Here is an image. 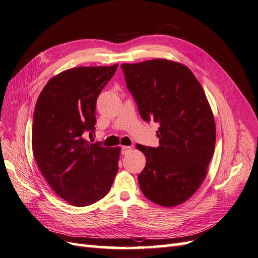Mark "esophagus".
<instances>
[{
  "mask_svg": "<svg viewBox=\"0 0 258 258\" xmlns=\"http://www.w3.org/2000/svg\"><path fill=\"white\" fill-rule=\"evenodd\" d=\"M131 150H132V147H130V146H124V147H121L120 153H121L122 155H126V154H128Z\"/></svg>",
  "mask_w": 258,
  "mask_h": 258,
  "instance_id": "1",
  "label": "esophagus"
}]
</instances>
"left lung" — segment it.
<instances>
[{
  "label": "left lung",
  "instance_id": "left-lung-1",
  "mask_svg": "<svg viewBox=\"0 0 258 258\" xmlns=\"http://www.w3.org/2000/svg\"><path fill=\"white\" fill-rule=\"evenodd\" d=\"M120 68L142 118L159 124L158 147L137 145L146 156L140 188L159 206L180 205L202 185L214 153L215 122L205 91L187 66L172 60Z\"/></svg>",
  "mask_w": 258,
  "mask_h": 258
}]
</instances>
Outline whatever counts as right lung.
Listing matches in <instances>:
<instances>
[{
	"mask_svg": "<svg viewBox=\"0 0 258 258\" xmlns=\"http://www.w3.org/2000/svg\"><path fill=\"white\" fill-rule=\"evenodd\" d=\"M117 66L60 72L49 80L35 104L31 136L35 162L52 190L76 207L102 200L118 170L119 148H105L83 137L94 132L97 96Z\"/></svg>",
	"mask_w": 258,
	"mask_h": 258,
	"instance_id": "obj_1",
	"label": "right lung"
}]
</instances>
